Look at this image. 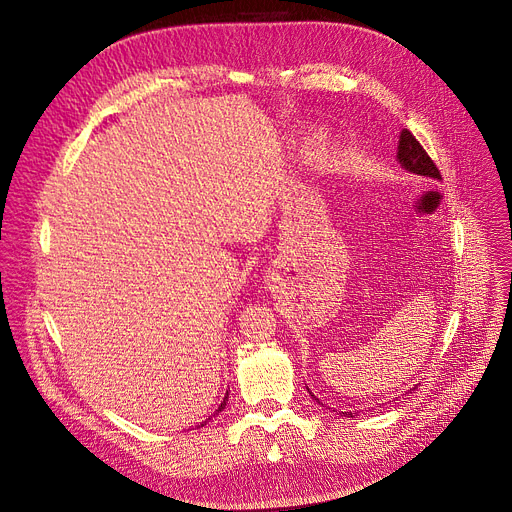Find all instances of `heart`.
I'll use <instances>...</instances> for the list:
<instances>
[{"mask_svg": "<svg viewBox=\"0 0 512 512\" xmlns=\"http://www.w3.org/2000/svg\"><path fill=\"white\" fill-rule=\"evenodd\" d=\"M321 141H324V134H319V132H315V134H313V137L309 139L307 147H309V149H315V147H319V145H321Z\"/></svg>", "mask_w": 512, "mask_h": 512, "instance_id": "heart-1", "label": "heart"}]
</instances>
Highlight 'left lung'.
<instances>
[{"mask_svg":"<svg viewBox=\"0 0 512 512\" xmlns=\"http://www.w3.org/2000/svg\"><path fill=\"white\" fill-rule=\"evenodd\" d=\"M396 159L400 161V166L411 174H417V176H423V178H432V180H442V174L436 168L434 159L427 155V151L421 147V143L413 137L411 130H407V128H402L400 137H398ZM311 396L315 398V394H311ZM315 400L319 402V398H315ZM348 415L353 417V413H348Z\"/></svg>","mask_w":512,"mask_h":512,"instance_id":"8db88e82","label":"left lung"}]
</instances>
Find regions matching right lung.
I'll return each instance as SVG.
<instances>
[{
  "label": "right lung",
  "mask_w": 512,
  "mask_h": 512,
  "mask_svg": "<svg viewBox=\"0 0 512 512\" xmlns=\"http://www.w3.org/2000/svg\"><path fill=\"white\" fill-rule=\"evenodd\" d=\"M226 400H228V392H226V398H224V402H222V405L218 407V411H215V415H218V413H222L224 411V407H226ZM207 423V421H205ZM201 427H203V423H201Z\"/></svg>",
  "instance_id": "add662e5"
}]
</instances>
